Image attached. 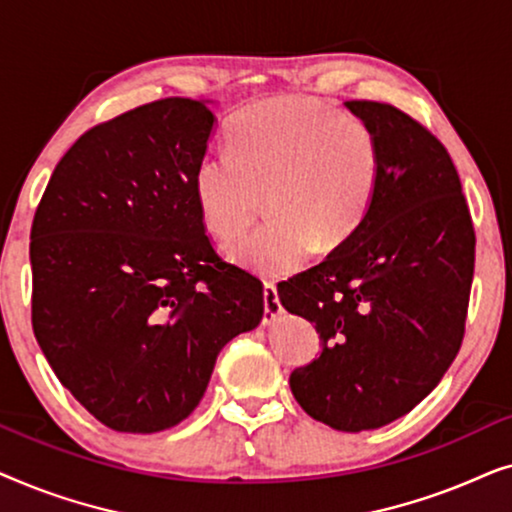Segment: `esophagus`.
<instances>
[{
    "label": "esophagus",
    "instance_id": "34e87169",
    "mask_svg": "<svg viewBox=\"0 0 512 512\" xmlns=\"http://www.w3.org/2000/svg\"><path fill=\"white\" fill-rule=\"evenodd\" d=\"M263 300H265V312H263V324H272L279 314H282V303H279L277 286L272 282H265L263 286Z\"/></svg>",
    "mask_w": 512,
    "mask_h": 512
}]
</instances>
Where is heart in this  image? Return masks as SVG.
I'll list each match as a JSON object with an SVG mask.
<instances>
[{
	"label": "heart",
	"instance_id": "1",
	"mask_svg": "<svg viewBox=\"0 0 512 512\" xmlns=\"http://www.w3.org/2000/svg\"><path fill=\"white\" fill-rule=\"evenodd\" d=\"M228 148L198 160L195 200L209 233L230 242L254 221L265 193L270 219L230 247L263 277L298 270L317 244L347 242L380 191L375 132L312 97H272L237 111Z\"/></svg>",
	"mask_w": 512,
	"mask_h": 512
}]
</instances>
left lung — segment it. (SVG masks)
<instances>
[{
    "label": "left lung",
    "mask_w": 512,
    "mask_h": 512,
    "mask_svg": "<svg viewBox=\"0 0 512 512\" xmlns=\"http://www.w3.org/2000/svg\"><path fill=\"white\" fill-rule=\"evenodd\" d=\"M347 107L380 142L375 205L347 242L277 293L321 338L317 359L289 377L300 408L359 433L408 415L459 354L475 228L457 167L426 125L387 102Z\"/></svg>",
    "instance_id": "1"
}]
</instances>
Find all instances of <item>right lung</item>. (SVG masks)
<instances>
[{
  "label": "right lung",
  "mask_w": 512,
  "mask_h": 512,
  "mask_svg": "<svg viewBox=\"0 0 512 512\" xmlns=\"http://www.w3.org/2000/svg\"><path fill=\"white\" fill-rule=\"evenodd\" d=\"M212 128L207 104L188 97L97 123L34 212V338L62 387L114 431L186 419L223 345L263 319L261 279L223 261L195 200Z\"/></svg>",
  "instance_id": "add662e5"
}]
</instances>
